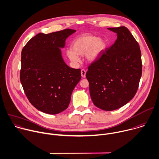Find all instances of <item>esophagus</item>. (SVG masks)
<instances>
[{
  "instance_id": "esophagus-1",
  "label": "esophagus",
  "mask_w": 159,
  "mask_h": 159,
  "mask_svg": "<svg viewBox=\"0 0 159 159\" xmlns=\"http://www.w3.org/2000/svg\"><path fill=\"white\" fill-rule=\"evenodd\" d=\"M86 73V71L85 70H84V69H82L81 71V76L83 78H85Z\"/></svg>"
}]
</instances>
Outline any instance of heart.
Masks as SVG:
<instances>
[{"instance_id":"1","label":"heart","mask_w":159,"mask_h":159,"mask_svg":"<svg viewBox=\"0 0 159 159\" xmlns=\"http://www.w3.org/2000/svg\"><path fill=\"white\" fill-rule=\"evenodd\" d=\"M106 48L107 43L103 39L91 34H84L73 41L71 49L67 51V55L71 61L77 62L78 56L86 54L87 60L94 62L101 56Z\"/></svg>"}]
</instances>
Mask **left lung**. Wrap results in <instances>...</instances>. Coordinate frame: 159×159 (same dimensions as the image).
I'll use <instances>...</instances> for the list:
<instances>
[{"mask_svg": "<svg viewBox=\"0 0 159 159\" xmlns=\"http://www.w3.org/2000/svg\"><path fill=\"white\" fill-rule=\"evenodd\" d=\"M117 34L115 43L88 67L86 77L93 103L105 111L116 110L135 95L142 73L138 42L125 26L108 28Z\"/></svg>", "mask_w": 159, "mask_h": 159, "instance_id": "8db88e82", "label": "left lung"}]
</instances>
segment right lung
I'll return each instance as SVG.
<instances>
[{
	"instance_id": "1",
	"label": "right lung",
	"mask_w": 159,
	"mask_h": 159,
	"mask_svg": "<svg viewBox=\"0 0 159 159\" xmlns=\"http://www.w3.org/2000/svg\"><path fill=\"white\" fill-rule=\"evenodd\" d=\"M75 32L66 29L39 33L22 50L20 80L29 102L41 111L55 115L65 110L81 80V70L69 67L60 49Z\"/></svg>"
}]
</instances>
